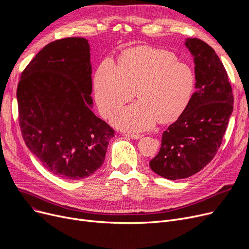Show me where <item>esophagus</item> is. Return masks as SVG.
I'll use <instances>...</instances> for the list:
<instances>
[{
    "instance_id": "esophagus-1",
    "label": "esophagus",
    "mask_w": 249,
    "mask_h": 249,
    "mask_svg": "<svg viewBox=\"0 0 249 249\" xmlns=\"http://www.w3.org/2000/svg\"><path fill=\"white\" fill-rule=\"evenodd\" d=\"M125 137H127L129 139H139L142 137V135H140V134H125Z\"/></svg>"
}]
</instances>
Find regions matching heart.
Returning a JSON list of instances; mask_svg holds the SVG:
<instances>
[{"mask_svg": "<svg viewBox=\"0 0 249 249\" xmlns=\"http://www.w3.org/2000/svg\"><path fill=\"white\" fill-rule=\"evenodd\" d=\"M195 89L189 64L167 50L136 47L125 51L118 65L105 59L94 77L100 113L108 117L134 97L137 102L118 110L111 123L126 131H144L159 120L171 122L186 110Z\"/></svg>", "mask_w": 249, "mask_h": 249, "instance_id": "b5f03b06", "label": "heart"}]
</instances>
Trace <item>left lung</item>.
I'll use <instances>...</instances> for the list:
<instances>
[{"label":"left lung","mask_w":249,"mask_h":249,"mask_svg":"<svg viewBox=\"0 0 249 249\" xmlns=\"http://www.w3.org/2000/svg\"><path fill=\"white\" fill-rule=\"evenodd\" d=\"M185 45L194 57L196 91L149 162L155 174L172 180L197 174L213 160L233 112L228 75L214 49L198 38H187Z\"/></svg>","instance_id":"obj_1"}]
</instances>
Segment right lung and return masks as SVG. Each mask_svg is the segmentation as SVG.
Instances as JSON below:
<instances>
[{
  "label": "right lung",
  "instance_id": "add662e5",
  "mask_svg": "<svg viewBox=\"0 0 249 249\" xmlns=\"http://www.w3.org/2000/svg\"><path fill=\"white\" fill-rule=\"evenodd\" d=\"M87 39L47 44L21 74L19 122L26 145L51 174L76 180L104 163L114 130L93 111Z\"/></svg>",
  "mask_w": 249,
  "mask_h": 249
}]
</instances>
